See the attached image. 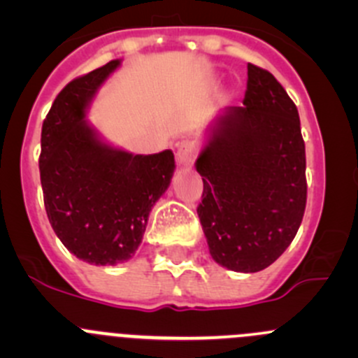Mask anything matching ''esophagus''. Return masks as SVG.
<instances>
[{
    "mask_svg": "<svg viewBox=\"0 0 358 358\" xmlns=\"http://www.w3.org/2000/svg\"><path fill=\"white\" fill-rule=\"evenodd\" d=\"M196 156H197V147L194 142H190V140H182V142L176 143V161H178L182 166L192 164Z\"/></svg>",
    "mask_w": 358,
    "mask_h": 358,
    "instance_id": "esophagus-1",
    "label": "esophagus"
}]
</instances>
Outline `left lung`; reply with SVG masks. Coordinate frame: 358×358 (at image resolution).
<instances>
[{
  "label": "left lung",
  "mask_w": 358,
  "mask_h": 358,
  "mask_svg": "<svg viewBox=\"0 0 358 358\" xmlns=\"http://www.w3.org/2000/svg\"><path fill=\"white\" fill-rule=\"evenodd\" d=\"M243 103L216 119L197 159V215L213 259L251 273L272 265L301 225L306 157L298 109L268 71L248 64Z\"/></svg>",
  "instance_id": "left-lung-1"
}]
</instances>
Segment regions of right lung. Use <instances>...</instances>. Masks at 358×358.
<instances>
[{
  "instance_id": "obj_1",
  "label": "right lung",
  "mask_w": 358,
  "mask_h": 358,
  "mask_svg": "<svg viewBox=\"0 0 358 358\" xmlns=\"http://www.w3.org/2000/svg\"><path fill=\"white\" fill-rule=\"evenodd\" d=\"M119 66L72 79L43 121L39 175L46 215L57 237L90 265H115L142 243L152 206L175 169L171 150L133 156L112 149L86 124L85 109Z\"/></svg>"
}]
</instances>
